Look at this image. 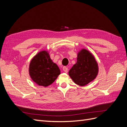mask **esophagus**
<instances>
[{
	"mask_svg": "<svg viewBox=\"0 0 127 127\" xmlns=\"http://www.w3.org/2000/svg\"><path fill=\"white\" fill-rule=\"evenodd\" d=\"M63 70L64 72L67 73L68 72V68L66 67H63Z\"/></svg>",
	"mask_w": 127,
	"mask_h": 127,
	"instance_id": "1",
	"label": "esophagus"
}]
</instances>
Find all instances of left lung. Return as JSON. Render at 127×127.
Returning a JSON list of instances; mask_svg holds the SVG:
<instances>
[{"label": "left lung", "mask_w": 127, "mask_h": 127, "mask_svg": "<svg viewBox=\"0 0 127 127\" xmlns=\"http://www.w3.org/2000/svg\"><path fill=\"white\" fill-rule=\"evenodd\" d=\"M98 72V64L94 56L87 50L82 49L77 53V63L68 74L75 84L84 86L93 81Z\"/></svg>", "instance_id": "8db88e82"}]
</instances>
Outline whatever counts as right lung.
<instances>
[{"label":"right lung","instance_id":"add662e5","mask_svg":"<svg viewBox=\"0 0 127 127\" xmlns=\"http://www.w3.org/2000/svg\"><path fill=\"white\" fill-rule=\"evenodd\" d=\"M29 72L34 83L44 87L50 85L60 74L58 66L53 62L48 51L45 50L38 52L31 60Z\"/></svg>","mask_w":127,"mask_h":127}]
</instances>
